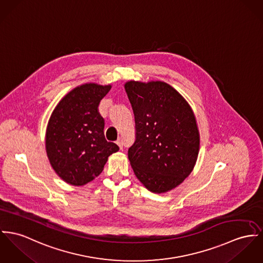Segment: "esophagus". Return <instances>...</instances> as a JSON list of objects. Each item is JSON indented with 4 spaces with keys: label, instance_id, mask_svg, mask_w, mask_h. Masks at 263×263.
<instances>
[{
    "label": "esophagus",
    "instance_id": "obj_1",
    "mask_svg": "<svg viewBox=\"0 0 263 263\" xmlns=\"http://www.w3.org/2000/svg\"><path fill=\"white\" fill-rule=\"evenodd\" d=\"M116 144L119 146V148H120V149L123 148V142H122V140H120V139H118V140L116 141Z\"/></svg>",
    "mask_w": 263,
    "mask_h": 263
}]
</instances>
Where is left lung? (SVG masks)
<instances>
[{
    "instance_id": "1",
    "label": "left lung",
    "mask_w": 263,
    "mask_h": 263,
    "mask_svg": "<svg viewBox=\"0 0 263 263\" xmlns=\"http://www.w3.org/2000/svg\"><path fill=\"white\" fill-rule=\"evenodd\" d=\"M124 88L136 125V140L128 150L134 174L153 193L171 191L197 161L200 134L195 114L166 82L131 80Z\"/></svg>"
}]
</instances>
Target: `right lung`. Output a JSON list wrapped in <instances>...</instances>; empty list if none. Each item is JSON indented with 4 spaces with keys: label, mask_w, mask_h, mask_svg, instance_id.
<instances>
[{
    "label": "right lung",
    "mask_w": 263,
    "mask_h": 263,
    "mask_svg": "<svg viewBox=\"0 0 263 263\" xmlns=\"http://www.w3.org/2000/svg\"><path fill=\"white\" fill-rule=\"evenodd\" d=\"M111 84L85 83L68 92L47 124L45 147L49 162L63 181L83 186L101 174L108 157L119 150L104 136L98 112Z\"/></svg>",
    "instance_id": "add662e5"
}]
</instances>
